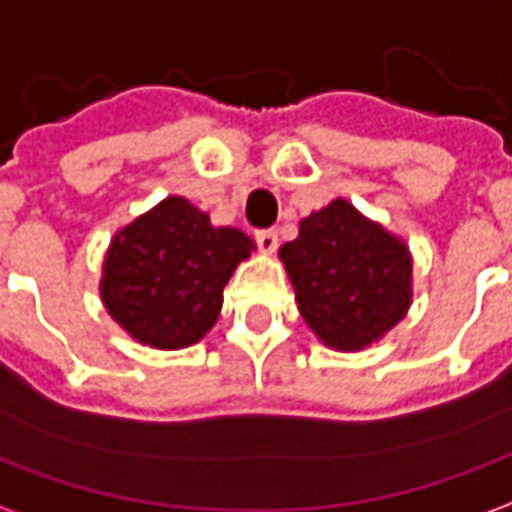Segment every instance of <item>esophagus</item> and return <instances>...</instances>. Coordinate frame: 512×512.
Masks as SVG:
<instances>
[{
  "instance_id": "1",
  "label": "esophagus",
  "mask_w": 512,
  "mask_h": 512,
  "mask_svg": "<svg viewBox=\"0 0 512 512\" xmlns=\"http://www.w3.org/2000/svg\"><path fill=\"white\" fill-rule=\"evenodd\" d=\"M255 241H257V246H260V252H266V255H271V252H274L279 244V238L274 230H257Z\"/></svg>"
}]
</instances>
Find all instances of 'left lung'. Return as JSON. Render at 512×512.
Wrapping results in <instances>:
<instances>
[{"mask_svg":"<svg viewBox=\"0 0 512 512\" xmlns=\"http://www.w3.org/2000/svg\"><path fill=\"white\" fill-rule=\"evenodd\" d=\"M310 329L329 348L359 351L403 321L411 304L406 244L351 202L310 213L279 249Z\"/></svg>","mask_w":512,"mask_h":512,"instance_id":"obj_1","label":"left lung"}]
</instances>
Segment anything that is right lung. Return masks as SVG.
Returning <instances> with one entry per match:
<instances>
[{"label": "right lung", "instance_id": "1", "mask_svg": "<svg viewBox=\"0 0 512 512\" xmlns=\"http://www.w3.org/2000/svg\"><path fill=\"white\" fill-rule=\"evenodd\" d=\"M252 246L235 227H213L189 200L167 197L109 246L106 310L139 343L161 351L194 345L219 318L224 285Z\"/></svg>", "mask_w": 512, "mask_h": 512}]
</instances>
